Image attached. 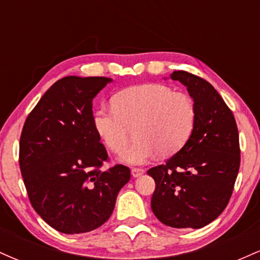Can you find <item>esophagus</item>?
I'll list each match as a JSON object with an SVG mask.
<instances>
[{"label": "esophagus", "instance_id": "34e87169", "mask_svg": "<svg viewBox=\"0 0 260 260\" xmlns=\"http://www.w3.org/2000/svg\"><path fill=\"white\" fill-rule=\"evenodd\" d=\"M144 170L143 169H139V168H134L132 169V171H131V174H132L133 177H139V176H142L144 174Z\"/></svg>", "mask_w": 260, "mask_h": 260}]
</instances>
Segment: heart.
<instances>
[{
    "label": "heart",
    "instance_id": "obj_1",
    "mask_svg": "<svg viewBox=\"0 0 260 260\" xmlns=\"http://www.w3.org/2000/svg\"><path fill=\"white\" fill-rule=\"evenodd\" d=\"M196 120L192 98L160 83L128 86L113 95L112 107L92 113L95 132L113 153L125 150L135 127L137 140L121 156L129 165L147 162L159 153H177L192 136Z\"/></svg>",
    "mask_w": 260,
    "mask_h": 260
}]
</instances>
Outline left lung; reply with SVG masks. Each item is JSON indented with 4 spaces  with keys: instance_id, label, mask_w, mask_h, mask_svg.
<instances>
[{
    "instance_id": "1",
    "label": "left lung",
    "mask_w": 260,
    "mask_h": 260,
    "mask_svg": "<svg viewBox=\"0 0 260 260\" xmlns=\"http://www.w3.org/2000/svg\"><path fill=\"white\" fill-rule=\"evenodd\" d=\"M197 110L192 136L164 165L148 171L155 181L151 210L165 225L201 229L225 210L231 198L241 151L234 113L214 86L201 77L175 71Z\"/></svg>"
}]
</instances>
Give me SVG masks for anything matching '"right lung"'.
<instances>
[{
	"mask_svg": "<svg viewBox=\"0 0 260 260\" xmlns=\"http://www.w3.org/2000/svg\"><path fill=\"white\" fill-rule=\"evenodd\" d=\"M111 78L57 80L26 117L19 166L32 208L62 234H84L111 216L127 166L101 170L106 149L92 126V99Z\"/></svg>",
	"mask_w": 260,
	"mask_h": 260,
	"instance_id": "1",
	"label": "right lung"
}]
</instances>
